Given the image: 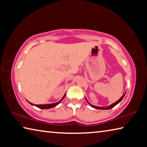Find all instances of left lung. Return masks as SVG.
<instances>
[{
    "instance_id": "8db88e82",
    "label": "left lung",
    "mask_w": 147,
    "mask_h": 147,
    "mask_svg": "<svg viewBox=\"0 0 147 147\" xmlns=\"http://www.w3.org/2000/svg\"><path fill=\"white\" fill-rule=\"evenodd\" d=\"M125 94H126V93H124L123 96H121V97L119 99V100L117 101V102H114L113 104H111L110 106H108V107H99V106H93L92 105V104H91L88 101V100H87L86 99V100H87V102H88V103L89 104V105H90L91 107H93V108H95V109H111V108H113V107H115L117 104H119V102H120L123 100V98H124V95H125Z\"/></svg>"
}]
</instances>
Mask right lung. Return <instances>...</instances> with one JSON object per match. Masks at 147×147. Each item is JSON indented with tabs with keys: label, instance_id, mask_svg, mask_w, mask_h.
I'll return each mask as SVG.
<instances>
[{
	"label": "right lung",
	"instance_id": "1",
	"mask_svg": "<svg viewBox=\"0 0 147 147\" xmlns=\"http://www.w3.org/2000/svg\"><path fill=\"white\" fill-rule=\"evenodd\" d=\"M66 94V93H65ZM65 94H64L63 97H62V98L60 100H59V102H56V103H53V104H38V105H36V104H32L31 102H28L32 104V105L33 106H35L36 107H38V108H41V109H50V108H54V107L56 106L58 104H59V103L61 102L62 101V100H63V98L65 97Z\"/></svg>",
	"mask_w": 147,
	"mask_h": 147
}]
</instances>
